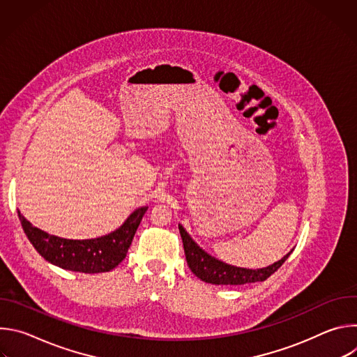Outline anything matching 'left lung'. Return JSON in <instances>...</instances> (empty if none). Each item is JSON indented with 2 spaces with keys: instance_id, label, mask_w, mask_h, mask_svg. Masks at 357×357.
<instances>
[{
  "instance_id": "left-lung-1",
  "label": "left lung",
  "mask_w": 357,
  "mask_h": 357,
  "mask_svg": "<svg viewBox=\"0 0 357 357\" xmlns=\"http://www.w3.org/2000/svg\"><path fill=\"white\" fill-rule=\"evenodd\" d=\"M179 233L183 243V250L188 266L190 271L200 278L202 281L215 284V285H243L248 282H259L266 281L271 274H274L284 261L289 257L291 251L284 256L277 263L257 270H250V268H241L234 267L230 264H226L211 254H208L205 250H202L192 237L186 233V230L179 225Z\"/></svg>"
}]
</instances>
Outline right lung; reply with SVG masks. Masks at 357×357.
<instances>
[{
    "label": "right lung",
    "instance_id": "1",
    "mask_svg": "<svg viewBox=\"0 0 357 357\" xmlns=\"http://www.w3.org/2000/svg\"><path fill=\"white\" fill-rule=\"evenodd\" d=\"M146 209L148 208L144 206L134 211L127 220L110 234L89 240H69L49 234L32 226L20 211L18 218L28 240L46 261L63 270L96 274L113 270L126 259Z\"/></svg>",
    "mask_w": 357,
    "mask_h": 357
}]
</instances>
